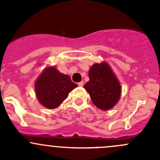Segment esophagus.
I'll return each mask as SVG.
<instances>
[{
  "label": "esophagus",
  "mask_w": 160,
  "mask_h": 160,
  "mask_svg": "<svg viewBox=\"0 0 160 160\" xmlns=\"http://www.w3.org/2000/svg\"><path fill=\"white\" fill-rule=\"evenodd\" d=\"M83 85H84L83 82H78V86H80V87L83 86Z\"/></svg>",
  "instance_id": "1"
}]
</instances>
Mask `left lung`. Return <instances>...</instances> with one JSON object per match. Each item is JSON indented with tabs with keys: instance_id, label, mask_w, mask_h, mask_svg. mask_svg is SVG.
<instances>
[{
	"instance_id": "8db88e82",
	"label": "left lung",
	"mask_w": 160,
	"mask_h": 160,
	"mask_svg": "<svg viewBox=\"0 0 160 160\" xmlns=\"http://www.w3.org/2000/svg\"><path fill=\"white\" fill-rule=\"evenodd\" d=\"M89 81L84 85L92 102L102 110L113 108L121 95V85L108 63H95L88 72Z\"/></svg>"
}]
</instances>
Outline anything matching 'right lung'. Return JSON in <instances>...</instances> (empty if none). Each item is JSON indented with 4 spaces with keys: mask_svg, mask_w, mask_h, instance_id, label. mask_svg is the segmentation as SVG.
Returning <instances> with one entry per match:
<instances>
[{
    "mask_svg": "<svg viewBox=\"0 0 160 160\" xmlns=\"http://www.w3.org/2000/svg\"><path fill=\"white\" fill-rule=\"evenodd\" d=\"M78 85L70 76L61 73L55 67H47L36 80V96L43 106L48 109L58 108Z\"/></svg>",
    "mask_w": 160,
    "mask_h": 160,
    "instance_id": "1",
    "label": "right lung"
}]
</instances>
